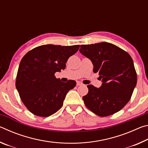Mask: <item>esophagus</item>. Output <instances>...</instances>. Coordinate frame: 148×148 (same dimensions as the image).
Listing matches in <instances>:
<instances>
[{
	"mask_svg": "<svg viewBox=\"0 0 148 148\" xmlns=\"http://www.w3.org/2000/svg\"><path fill=\"white\" fill-rule=\"evenodd\" d=\"M76 85H77V86H82V85H83V84H82V82L77 81L76 82Z\"/></svg>",
	"mask_w": 148,
	"mask_h": 148,
	"instance_id": "obj_1",
	"label": "esophagus"
}]
</instances>
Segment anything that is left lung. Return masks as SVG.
Here are the masks:
<instances>
[{
    "instance_id": "obj_1",
    "label": "left lung",
    "mask_w": 148,
    "mask_h": 148,
    "mask_svg": "<svg viewBox=\"0 0 148 148\" xmlns=\"http://www.w3.org/2000/svg\"><path fill=\"white\" fill-rule=\"evenodd\" d=\"M79 51L91 60L93 72H98L102 86H87L83 100L87 108L105 117L119 112L131 99L136 87L137 75L130 55L108 42L81 45Z\"/></svg>"
}]
</instances>
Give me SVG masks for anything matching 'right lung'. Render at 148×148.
<instances>
[{
	"label": "right lung",
	"mask_w": 148,
	"mask_h": 148,
	"mask_svg": "<svg viewBox=\"0 0 148 148\" xmlns=\"http://www.w3.org/2000/svg\"><path fill=\"white\" fill-rule=\"evenodd\" d=\"M79 47V45H42L22 58L16 87L22 102L31 113L48 117L62 107L67 92L76 86V82L69 80L64 83L56 78L55 73L65 69L68 59Z\"/></svg>",
	"instance_id": "1"
}]
</instances>
